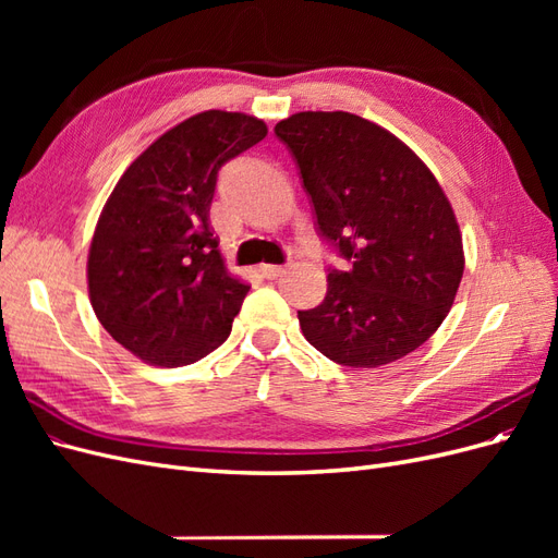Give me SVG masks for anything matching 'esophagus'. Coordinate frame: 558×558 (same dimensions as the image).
<instances>
[{
  "instance_id": "1",
  "label": "esophagus",
  "mask_w": 558,
  "mask_h": 558,
  "mask_svg": "<svg viewBox=\"0 0 558 558\" xmlns=\"http://www.w3.org/2000/svg\"><path fill=\"white\" fill-rule=\"evenodd\" d=\"M286 267L289 265H260V272L265 279H277L286 272Z\"/></svg>"
}]
</instances>
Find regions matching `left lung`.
<instances>
[{
  "label": "left lung",
  "instance_id": "obj_1",
  "mask_svg": "<svg viewBox=\"0 0 558 558\" xmlns=\"http://www.w3.org/2000/svg\"><path fill=\"white\" fill-rule=\"evenodd\" d=\"M312 197L316 228L351 265L328 269L318 307L298 312L326 359L379 367L447 318L463 240L440 183L396 134L347 111H300L275 128Z\"/></svg>",
  "mask_w": 558,
  "mask_h": 558
}]
</instances>
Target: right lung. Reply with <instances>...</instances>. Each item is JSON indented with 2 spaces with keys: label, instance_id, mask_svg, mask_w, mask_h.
<instances>
[{
  "label": "right lung",
  "instance_id": "add662e5",
  "mask_svg": "<svg viewBox=\"0 0 558 558\" xmlns=\"http://www.w3.org/2000/svg\"><path fill=\"white\" fill-rule=\"evenodd\" d=\"M265 134L238 111L185 118L128 167L99 214L90 305L144 363L191 365L228 340L248 286L228 272L209 209L218 170Z\"/></svg>",
  "mask_w": 558,
  "mask_h": 558
}]
</instances>
